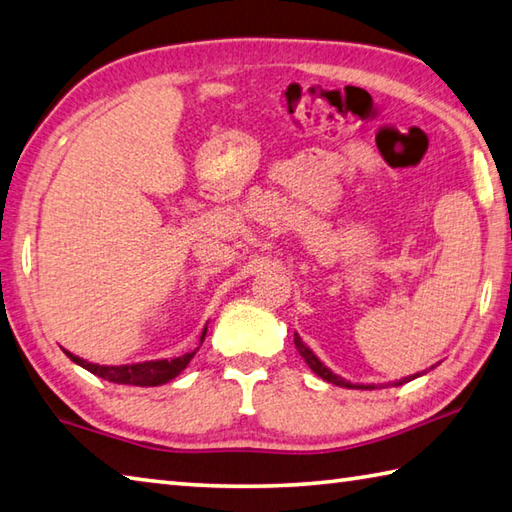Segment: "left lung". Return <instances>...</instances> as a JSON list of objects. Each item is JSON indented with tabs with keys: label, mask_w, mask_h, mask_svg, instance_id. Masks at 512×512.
Instances as JSON below:
<instances>
[{
	"label": "left lung",
	"mask_w": 512,
	"mask_h": 512,
	"mask_svg": "<svg viewBox=\"0 0 512 512\" xmlns=\"http://www.w3.org/2000/svg\"><path fill=\"white\" fill-rule=\"evenodd\" d=\"M294 345H296L298 354H301L303 359H305V363L310 365L312 372H316L318 376H321L323 381L334 383V385H341V388H352V390H374V385H356V383H350V381H345L343 376L334 374L330 368H325V365L321 363V359H318V356L310 350V347H307V345L303 343V339H301V336H298V334H294ZM432 368H435V365H432ZM421 374H426V372H421ZM421 374L417 372V374H412V376H406V379L394 381V383H388V385H403V383H408V381H412V379H417V376H421Z\"/></svg>",
	"instance_id": "8db88e82"
}]
</instances>
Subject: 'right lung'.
I'll return each mask as SVG.
<instances>
[{"mask_svg":"<svg viewBox=\"0 0 512 512\" xmlns=\"http://www.w3.org/2000/svg\"><path fill=\"white\" fill-rule=\"evenodd\" d=\"M207 327L202 330L200 336V345L205 341ZM198 350V347H196ZM194 352H187L182 356H176V359H160V361H144V363H129V365H98V363H89L75 356L71 352H66V356L77 365H82L84 370H89L91 374L100 376L104 381L111 383H122V385H140V388H151V385H162L187 368L189 361L194 359Z\"/></svg>","mask_w":512,"mask_h":512,"instance_id":"obj_1","label":"right lung"}]
</instances>
